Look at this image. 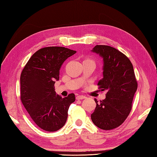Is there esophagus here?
Instances as JSON below:
<instances>
[{
	"label": "esophagus",
	"mask_w": 157,
	"mask_h": 157,
	"mask_svg": "<svg viewBox=\"0 0 157 157\" xmlns=\"http://www.w3.org/2000/svg\"><path fill=\"white\" fill-rule=\"evenodd\" d=\"M86 97L84 96H81V95H78L76 96V99L77 100H83V99H85Z\"/></svg>",
	"instance_id": "1"
}]
</instances>
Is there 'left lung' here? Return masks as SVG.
<instances>
[{
	"mask_svg": "<svg viewBox=\"0 0 157 157\" xmlns=\"http://www.w3.org/2000/svg\"><path fill=\"white\" fill-rule=\"evenodd\" d=\"M92 51L103 59V78L98 86L107 92L99 102L94 99L96 106L91 119L100 129H113L124 122L132 110L138 88L134 67L124 54L111 46L96 45Z\"/></svg>",
	"mask_w": 157,
	"mask_h": 157,
	"instance_id": "obj_1",
	"label": "left lung"
}]
</instances>
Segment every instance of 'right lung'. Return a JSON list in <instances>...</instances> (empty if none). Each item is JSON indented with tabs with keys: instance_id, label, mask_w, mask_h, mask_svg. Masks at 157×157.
I'll list each match as a JSON object with an SVG mask.
<instances>
[{
	"instance_id": "add662e5",
	"label": "right lung",
	"mask_w": 157,
	"mask_h": 157,
	"mask_svg": "<svg viewBox=\"0 0 157 157\" xmlns=\"http://www.w3.org/2000/svg\"><path fill=\"white\" fill-rule=\"evenodd\" d=\"M75 51L60 46L38 50L29 59L20 77L21 101L33 121L46 132H55L65 124L75 94L65 98L56 94L55 81L59 79L63 63Z\"/></svg>"
}]
</instances>
